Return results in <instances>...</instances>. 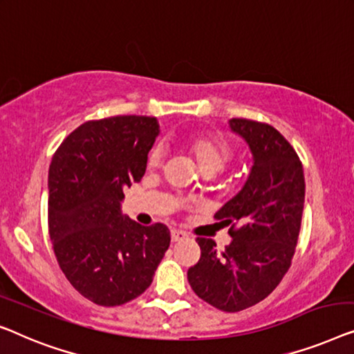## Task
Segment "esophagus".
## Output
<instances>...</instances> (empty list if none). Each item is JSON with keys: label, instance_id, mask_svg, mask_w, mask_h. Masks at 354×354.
I'll return each instance as SVG.
<instances>
[{"label": "esophagus", "instance_id": "34e87169", "mask_svg": "<svg viewBox=\"0 0 354 354\" xmlns=\"http://www.w3.org/2000/svg\"><path fill=\"white\" fill-rule=\"evenodd\" d=\"M184 239H187V234L179 231V229H173L171 231V242H181Z\"/></svg>", "mask_w": 354, "mask_h": 354}]
</instances>
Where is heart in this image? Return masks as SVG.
<instances>
[{
    "instance_id": "obj_1",
    "label": "heart",
    "mask_w": 354,
    "mask_h": 354,
    "mask_svg": "<svg viewBox=\"0 0 354 354\" xmlns=\"http://www.w3.org/2000/svg\"><path fill=\"white\" fill-rule=\"evenodd\" d=\"M183 147L191 153L203 175L212 176L221 171L234 157L232 144L218 133H197L183 139ZM163 152L160 146H153L147 153L146 168L156 171L162 165Z\"/></svg>"
}]
</instances>
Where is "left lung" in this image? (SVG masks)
I'll use <instances>...</instances> for the list:
<instances>
[{"mask_svg": "<svg viewBox=\"0 0 354 354\" xmlns=\"http://www.w3.org/2000/svg\"><path fill=\"white\" fill-rule=\"evenodd\" d=\"M232 131L250 146L253 167L245 186L215 220L232 241L218 250L197 237L201 260L187 281L198 298L226 313L250 308L270 295L292 265L305 203V175L292 144L268 123L232 118Z\"/></svg>", "mask_w": 354, "mask_h": 354, "instance_id": "left-lung-1", "label": "left lung"}]
</instances>
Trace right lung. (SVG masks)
<instances>
[{
  "mask_svg": "<svg viewBox=\"0 0 354 354\" xmlns=\"http://www.w3.org/2000/svg\"><path fill=\"white\" fill-rule=\"evenodd\" d=\"M157 134L153 117L89 120L64 139L49 167L54 255L73 288L96 305L141 295L170 247L165 225L141 226L120 212L123 191L146 173Z\"/></svg>",
  "mask_w": 354,
  "mask_h": 354,
  "instance_id": "obj_1",
  "label": "right lung"
}]
</instances>
